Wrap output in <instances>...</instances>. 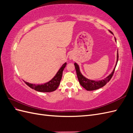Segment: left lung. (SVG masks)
I'll list each match as a JSON object with an SVG mask.
<instances>
[{
  "instance_id": "left-lung-1",
  "label": "left lung",
  "mask_w": 133,
  "mask_h": 133,
  "mask_svg": "<svg viewBox=\"0 0 133 133\" xmlns=\"http://www.w3.org/2000/svg\"><path fill=\"white\" fill-rule=\"evenodd\" d=\"M109 32L112 34H113V33L111 31H109ZM115 41H116V38H115ZM118 51H117V62H116V64L115 69H114L113 71L110 74V75L108 76L106 78H105L104 79H103V80H101V81H93V80H90L86 78L85 77L83 76L82 75V74L81 72V71H80L79 66L78 64L76 63H74V65H75L77 76H78V79L79 82V83L81 84V85L83 88H84L87 91H94L104 87V86L110 81L111 78H112L114 72H115V68L117 66V62H118Z\"/></svg>"
}]
</instances>
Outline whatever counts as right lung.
<instances>
[{
  "mask_svg": "<svg viewBox=\"0 0 133 133\" xmlns=\"http://www.w3.org/2000/svg\"><path fill=\"white\" fill-rule=\"evenodd\" d=\"M66 64L67 63H64L60 68V69L58 70V71L56 74V75L54 76V78L51 81L46 83H44V84H31V83L26 82H25V83L30 88L35 89V90L37 91L42 92H50L54 91L57 89L60 84L62 76L63 71L64 68H65Z\"/></svg>",
  "mask_w": 133,
  "mask_h": 133,
  "instance_id": "right-lung-1",
  "label": "right lung"
}]
</instances>
